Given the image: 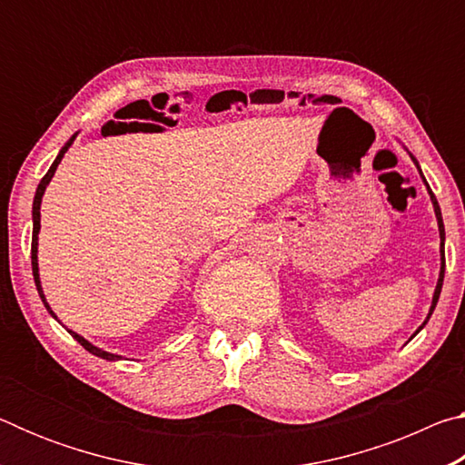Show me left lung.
I'll list each match as a JSON object with an SVG mask.
<instances>
[{"label":"left lung","mask_w":465,"mask_h":465,"mask_svg":"<svg viewBox=\"0 0 465 465\" xmlns=\"http://www.w3.org/2000/svg\"><path fill=\"white\" fill-rule=\"evenodd\" d=\"M408 152V149H406ZM408 155H411V160L414 162V166H416V170H419V174H420V178H422V183H424V186H427V193H429V196H430V203H432V209H435V217H437V225H439V238H440V271H439V279H437V287H435V293H432V302H430V310H429V313H427V318H424V322L422 324L419 326V330H416V332L411 336V338H414L416 334L420 332V330L427 326V322H429V318L432 316V312H435V305H437V302H439V295H440V287H443V277H445V225H443V217H440V207H439V203H437V199H435V194H432V191H430V186H429V183L427 180H424V176H422V170H420V166H419V162H416V157L408 152Z\"/></svg>","instance_id":"1"}]
</instances>
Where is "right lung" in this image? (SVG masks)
Returning <instances> with one entry per match:
<instances>
[{"mask_svg": "<svg viewBox=\"0 0 465 465\" xmlns=\"http://www.w3.org/2000/svg\"><path fill=\"white\" fill-rule=\"evenodd\" d=\"M75 137H77V133H74L72 137H69V141L65 145L61 147V152L57 153V157H54V162L51 163V168H49V172H46V174L43 176V180L41 183H38V186H36V193H35V201H33V252H30V258H33V274H35V285H36V291H38V295H41V299H43V303H45V308H46V312L51 313V316L57 320V316H54V312L51 310V305L46 303V297H45V291H43V285H41V272H38V232H41V203H43V196H45V191H46V186H49V183L53 180V176H54V172H57V166L61 163V160H63V155H65V152L69 147H72V143L75 141ZM59 322V320H57ZM61 324V322H59ZM69 334H72L77 342H80L85 351L88 352H92V355H96V357H100V359H106V361H121L123 357L121 355H114V352H108V351H102V349H98L96 344H92L90 341H85V338L82 336V334H77V332H74V330H69V328H65Z\"/></svg>", "mask_w": 465, "mask_h": 465, "instance_id": "obj_1", "label": "right lung"}]
</instances>
